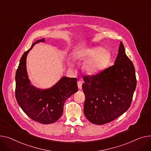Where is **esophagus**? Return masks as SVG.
I'll use <instances>...</instances> for the list:
<instances>
[{
    "label": "esophagus",
    "instance_id": "1",
    "mask_svg": "<svg viewBox=\"0 0 151 151\" xmlns=\"http://www.w3.org/2000/svg\"><path fill=\"white\" fill-rule=\"evenodd\" d=\"M82 84H83V83L81 81H78V87L79 90H81L82 88Z\"/></svg>",
    "mask_w": 151,
    "mask_h": 151
}]
</instances>
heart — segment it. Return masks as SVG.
<instances>
[{
	"label": "heart",
	"instance_id": "1",
	"mask_svg": "<svg viewBox=\"0 0 151 151\" xmlns=\"http://www.w3.org/2000/svg\"><path fill=\"white\" fill-rule=\"evenodd\" d=\"M86 56L90 58L84 65L86 71L89 74H95L104 69L110 57L107 50H103L101 47L87 50Z\"/></svg>",
	"mask_w": 151,
	"mask_h": 151
}]
</instances>
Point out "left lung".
Wrapping results in <instances>:
<instances>
[{
	"label": "left lung",
	"mask_w": 151,
	"mask_h": 151,
	"mask_svg": "<svg viewBox=\"0 0 151 151\" xmlns=\"http://www.w3.org/2000/svg\"><path fill=\"white\" fill-rule=\"evenodd\" d=\"M84 113L88 121L101 125L123 115L131 104L137 86L135 68L120 42L114 65L93 76L83 77Z\"/></svg>",
	"instance_id": "left-lung-1"
}]
</instances>
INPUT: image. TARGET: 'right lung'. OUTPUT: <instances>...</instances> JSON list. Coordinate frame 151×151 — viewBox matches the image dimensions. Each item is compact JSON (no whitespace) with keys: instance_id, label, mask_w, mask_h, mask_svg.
<instances>
[{"instance_id":"1","label":"right lung","mask_w":151,"mask_h":151,"mask_svg":"<svg viewBox=\"0 0 151 151\" xmlns=\"http://www.w3.org/2000/svg\"><path fill=\"white\" fill-rule=\"evenodd\" d=\"M44 41V38L37 40L21 57L15 77V96L27 116L35 122L47 124L56 122L61 116L64 103L78 88L77 78L65 76L48 89L41 90L30 84L26 68L27 55L35 44Z\"/></svg>"}]
</instances>
